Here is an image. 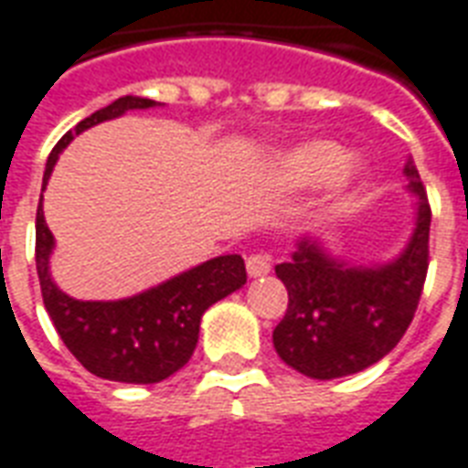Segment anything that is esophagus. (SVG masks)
Listing matches in <instances>:
<instances>
[{
    "instance_id": "obj_1",
    "label": "esophagus",
    "mask_w": 468,
    "mask_h": 468,
    "mask_svg": "<svg viewBox=\"0 0 468 468\" xmlns=\"http://www.w3.org/2000/svg\"><path fill=\"white\" fill-rule=\"evenodd\" d=\"M245 267H248L250 277H265V274L272 270L267 255H250V258L245 260Z\"/></svg>"
}]
</instances>
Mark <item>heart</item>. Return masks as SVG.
<instances>
[{
	"label": "heart",
	"instance_id": "heart-1",
	"mask_svg": "<svg viewBox=\"0 0 468 468\" xmlns=\"http://www.w3.org/2000/svg\"><path fill=\"white\" fill-rule=\"evenodd\" d=\"M348 162L346 149L336 142H309L302 147L292 149L290 154L280 162V178L290 186H314L321 181L336 177L341 188L351 186L358 178L361 169Z\"/></svg>",
	"mask_w": 468,
	"mask_h": 468
}]
</instances>
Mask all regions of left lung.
<instances>
[{"instance_id":"8db88e82","label":"left lung","mask_w":468,"mask_h":468,"mask_svg":"<svg viewBox=\"0 0 468 468\" xmlns=\"http://www.w3.org/2000/svg\"><path fill=\"white\" fill-rule=\"evenodd\" d=\"M417 196L415 230L392 262L356 267L302 238L292 260L274 267L290 304L272 331L282 361L316 380L361 373L398 346L412 324L430 267L432 210L415 164H405Z\"/></svg>"}]
</instances>
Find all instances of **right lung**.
I'll return each instance as SVG.
<instances>
[{
  "label": "right lung",
  "instance_id": "obj_1",
  "mask_svg": "<svg viewBox=\"0 0 468 468\" xmlns=\"http://www.w3.org/2000/svg\"><path fill=\"white\" fill-rule=\"evenodd\" d=\"M159 102L124 95L76 124V134L92 124L115 120L127 110H147ZM73 132H66L53 147L44 171L48 184L58 154L70 144ZM44 198V196H41ZM53 235L44 220L38 201L36 210V270L41 297L63 344L92 376L117 383H159L184 368L198 344L203 312L240 290L248 274L240 255H220L186 272L162 282L159 287L117 302H80L60 292L48 272Z\"/></svg>",
  "mask_w": 468,
  "mask_h": 468
}]
</instances>
